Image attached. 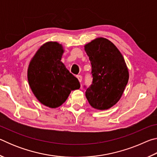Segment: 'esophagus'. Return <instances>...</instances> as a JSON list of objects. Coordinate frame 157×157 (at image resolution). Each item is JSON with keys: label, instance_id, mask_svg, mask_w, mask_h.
Returning <instances> with one entry per match:
<instances>
[{"label": "esophagus", "instance_id": "esophagus-1", "mask_svg": "<svg viewBox=\"0 0 157 157\" xmlns=\"http://www.w3.org/2000/svg\"><path fill=\"white\" fill-rule=\"evenodd\" d=\"M77 78L78 79V80H79V82H82V75H77Z\"/></svg>", "mask_w": 157, "mask_h": 157}]
</instances>
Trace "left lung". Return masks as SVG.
Segmentation results:
<instances>
[{
	"instance_id": "8db88e82",
	"label": "left lung",
	"mask_w": 157,
	"mask_h": 157,
	"mask_svg": "<svg viewBox=\"0 0 157 157\" xmlns=\"http://www.w3.org/2000/svg\"><path fill=\"white\" fill-rule=\"evenodd\" d=\"M84 50L91 62L93 77L85 92L86 99L94 109H108L121 99L128 82L126 63L115 45L105 38L94 39L85 45Z\"/></svg>"
}]
</instances>
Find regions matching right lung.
<instances>
[{"label":"right lung","instance_id":"1","mask_svg":"<svg viewBox=\"0 0 157 157\" xmlns=\"http://www.w3.org/2000/svg\"><path fill=\"white\" fill-rule=\"evenodd\" d=\"M63 47L57 42H47L31 59L28 79L32 91L39 102L50 108H57L67 99L71 91L78 89V79L61 62Z\"/></svg>","mask_w":157,"mask_h":157}]
</instances>
